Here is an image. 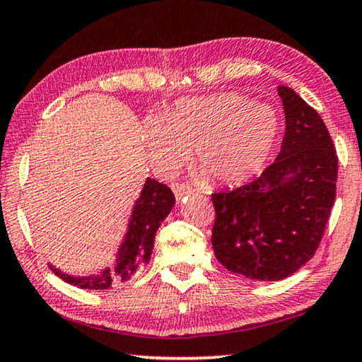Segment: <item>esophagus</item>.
<instances>
[{
    "label": "esophagus",
    "mask_w": 362,
    "mask_h": 362,
    "mask_svg": "<svg viewBox=\"0 0 362 362\" xmlns=\"http://www.w3.org/2000/svg\"><path fill=\"white\" fill-rule=\"evenodd\" d=\"M172 190H174L177 200H182L187 195H193V188L185 182H174L172 183Z\"/></svg>",
    "instance_id": "esophagus-1"
}]
</instances>
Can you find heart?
<instances>
[{
    "label": "heart",
    "instance_id": "b5f03b06",
    "mask_svg": "<svg viewBox=\"0 0 362 362\" xmlns=\"http://www.w3.org/2000/svg\"><path fill=\"white\" fill-rule=\"evenodd\" d=\"M279 131V116L269 105L216 93L180 100L160 123L147 119L144 142L160 170H175L192 154V169L205 182L239 185L262 170Z\"/></svg>",
    "mask_w": 362,
    "mask_h": 362
}]
</instances>
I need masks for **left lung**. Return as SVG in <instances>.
Returning <instances> with one entry per match:
<instances>
[{"label":"left lung","instance_id":"left-lung-1","mask_svg":"<svg viewBox=\"0 0 362 362\" xmlns=\"http://www.w3.org/2000/svg\"><path fill=\"white\" fill-rule=\"evenodd\" d=\"M285 134L257 179L211 193V244L228 271L281 281L315 256L336 198L338 156L323 119L288 86H279Z\"/></svg>","mask_w":362,"mask_h":362}]
</instances>
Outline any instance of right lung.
I'll return each instance as SVG.
<instances>
[{"instance_id": "obj_1", "label": "right lung", "mask_w": 362, "mask_h": 362, "mask_svg": "<svg viewBox=\"0 0 362 362\" xmlns=\"http://www.w3.org/2000/svg\"><path fill=\"white\" fill-rule=\"evenodd\" d=\"M174 205L175 197L169 187L154 179H147L134 211H132L129 230L124 243L121 244L113 269H106L101 274L88 277L67 276L52 266L50 269L55 272V276H59L67 284L88 290H106L111 288V285L128 281L131 276L144 269L146 264L149 262L151 252L154 249L156 233Z\"/></svg>"}]
</instances>
